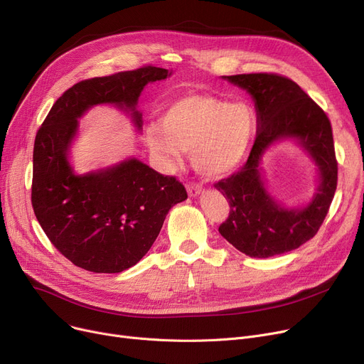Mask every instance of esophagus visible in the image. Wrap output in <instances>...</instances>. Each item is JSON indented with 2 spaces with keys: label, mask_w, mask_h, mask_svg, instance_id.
Listing matches in <instances>:
<instances>
[{
  "label": "esophagus",
  "mask_w": 364,
  "mask_h": 364,
  "mask_svg": "<svg viewBox=\"0 0 364 364\" xmlns=\"http://www.w3.org/2000/svg\"><path fill=\"white\" fill-rule=\"evenodd\" d=\"M202 190H203V186H202L200 183H188V184H187V192H188V196H192V198H195V196L200 195V193H202Z\"/></svg>",
  "instance_id": "esophagus-1"
}]
</instances>
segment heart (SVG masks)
Returning a JSON list of instances; mask_svg holds the SVG:
<instances>
[{
	"label": "heart",
	"instance_id": "b5f03b06",
	"mask_svg": "<svg viewBox=\"0 0 364 364\" xmlns=\"http://www.w3.org/2000/svg\"><path fill=\"white\" fill-rule=\"evenodd\" d=\"M257 128V114L250 105L187 94L165 107L161 124L149 125L147 143L169 165L181 162V150L192 151L193 166L200 174L218 178L242 165Z\"/></svg>",
	"mask_w": 364,
	"mask_h": 364
}]
</instances>
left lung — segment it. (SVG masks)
Segmentation results:
<instances>
[{
	"label": "left lung",
	"mask_w": 364,
	"mask_h": 364,
	"mask_svg": "<svg viewBox=\"0 0 364 364\" xmlns=\"http://www.w3.org/2000/svg\"><path fill=\"white\" fill-rule=\"evenodd\" d=\"M224 78L252 95L258 132L245 165L215 183L230 203V213L218 232L250 257L269 258L294 251L317 235L335 196L338 162L331 121L307 92L283 75L261 72ZM288 136L300 140L322 177L315 199L302 210L276 204L266 193L259 174L263 151L274 141Z\"/></svg>",
	"instance_id": "8db88e82"
}]
</instances>
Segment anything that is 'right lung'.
I'll use <instances>...</instances> for the list:
<instances>
[{
    "mask_svg": "<svg viewBox=\"0 0 364 364\" xmlns=\"http://www.w3.org/2000/svg\"><path fill=\"white\" fill-rule=\"evenodd\" d=\"M151 65L84 80L53 105L33 144L32 208L44 233L62 255L94 273H121L136 265L156 240L176 203L187 199L184 186L146 164L129 159L105 171L75 176L68 150L78 118L94 105L136 110L144 85L165 80Z\"/></svg>",
    "mask_w": 364,
    "mask_h": 364,
    "instance_id": "obj_1",
    "label": "right lung"
}]
</instances>
